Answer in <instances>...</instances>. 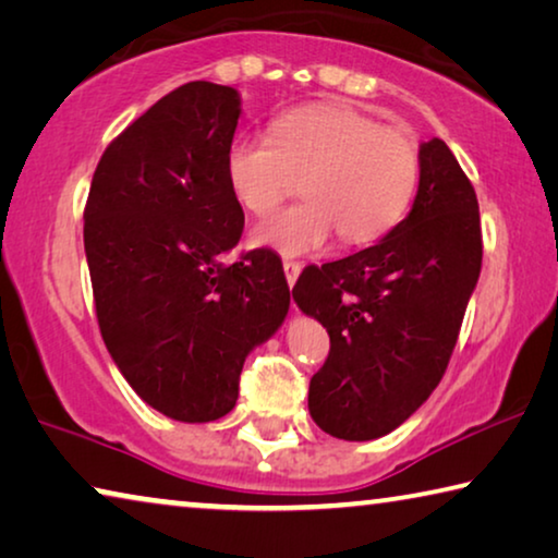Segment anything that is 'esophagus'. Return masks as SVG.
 I'll list each match as a JSON object with an SVG mask.
<instances>
[{
	"label": "esophagus",
	"instance_id": "esophagus-1",
	"mask_svg": "<svg viewBox=\"0 0 558 558\" xmlns=\"http://www.w3.org/2000/svg\"><path fill=\"white\" fill-rule=\"evenodd\" d=\"M282 270H286V280H288V286L293 288V286H295V280H298V276H300V270H303V265L295 263V260H282Z\"/></svg>",
	"mask_w": 558,
	"mask_h": 558
}]
</instances>
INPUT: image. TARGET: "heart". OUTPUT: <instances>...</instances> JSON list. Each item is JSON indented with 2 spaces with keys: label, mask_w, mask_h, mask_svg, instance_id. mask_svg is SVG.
<instances>
[{
  "label": "heart",
  "mask_w": 558,
  "mask_h": 558,
  "mask_svg": "<svg viewBox=\"0 0 558 558\" xmlns=\"http://www.w3.org/2000/svg\"><path fill=\"white\" fill-rule=\"evenodd\" d=\"M226 175L235 201L268 216L295 191L303 203L253 231V243L282 255L320 251L332 233L348 245L377 241L402 218L417 185V148L348 104H313L272 121L270 136L228 146Z\"/></svg>",
  "instance_id": "1"
}]
</instances>
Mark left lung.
I'll return each mask as SVG.
<instances>
[{
	"mask_svg": "<svg viewBox=\"0 0 558 558\" xmlns=\"http://www.w3.org/2000/svg\"><path fill=\"white\" fill-rule=\"evenodd\" d=\"M482 270L480 203L441 138L420 146L412 210L383 241L307 265L293 298L330 335L307 407L327 435H390L439 385Z\"/></svg>",
	"mask_w": 558,
	"mask_h": 558,
	"instance_id": "1",
	"label": "left lung"
}]
</instances>
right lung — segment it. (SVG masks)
<instances>
[{
  "label": "right lung",
  "instance_id": "right-lung-1",
  "mask_svg": "<svg viewBox=\"0 0 558 558\" xmlns=\"http://www.w3.org/2000/svg\"><path fill=\"white\" fill-rule=\"evenodd\" d=\"M238 117L233 86L173 88L111 141L84 208L106 350L141 400L179 422L233 410L247 352L290 307L268 247L220 260L245 220L226 175Z\"/></svg>",
  "mask_w": 558,
  "mask_h": 558
}]
</instances>
